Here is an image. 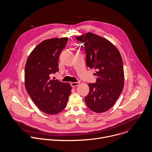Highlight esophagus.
Masks as SVG:
<instances>
[{
  "label": "esophagus",
  "instance_id": "esophagus-1",
  "mask_svg": "<svg viewBox=\"0 0 152 152\" xmlns=\"http://www.w3.org/2000/svg\"><path fill=\"white\" fill-rule=\"evenodd\" d=\"M79 84H80V82H72V83H71V86H72V87H75L78 86Z\"/></svg>",
  "mask_w": 152,
  "mask_h": 152
}]
</instances>
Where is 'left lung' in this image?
<instances>
[{"label":"left lung","mask_w":152,"mask_h":152,"mask_svg":"<svg viewBox=\"0 0 152 152\" xmlns=\"http://www.w3.org/2000/svg\"><path fill=\"white\" fill-rule=\"evenodd\" d=\"M76 39L84 45L87 66L97 71L96 83L88 84L89 93L85 102L90 110L104 113L115 104L124 88L122 57L110 41L96 34L88 32Z\"/></svg>","instance_id":"left-lung-1"}]
</instances>
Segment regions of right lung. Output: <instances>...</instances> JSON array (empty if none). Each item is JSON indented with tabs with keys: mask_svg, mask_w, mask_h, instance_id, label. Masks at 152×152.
I'll return each mask as SVG.
<instances>
[{
	"mask_svg": "<svg viewBox=\"0 0 152 152\" xmlns=\"http://www.w3.org/2000/svg\"><path fill=\"white\" fill-rule=\"evenodd\" d=\"M68 38H52L39 44L28 56L24 70L27 92L35 104L47 114L64 110L71 93L69 83L51 80L58 71V60Z\"/></svg>",
	"mask_w": 152,
	"mask_h": 152,
	"instance_id": "right-lung-1",
	"label": "right lung"
}]
</instances>
